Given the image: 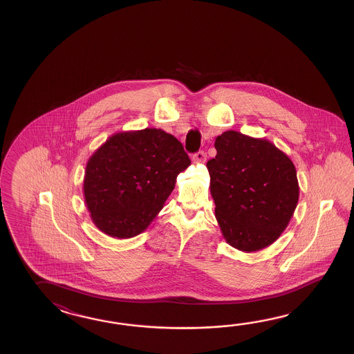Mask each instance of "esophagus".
<instances>
[{"label": "esophagus", "mask_w": 354, "mask_h": 354, "mask_svg": "<svg viewBox=\"0 0 354 354\" xmlns=\"http://www.w3.org/2000/svg\"><path fill=\"white\" fill-rule=\"evenodd\" d=\"M194 160L196 163H203L206 160V154L203 151H198L194 156Z\"/></svg>", "instance_id": "obj_1"}]
</instances>
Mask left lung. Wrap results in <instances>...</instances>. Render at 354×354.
I'll list each match as a JSON object with an SVG mask.
<instances>
[{
  "instance_id": "obj_1",
  "label": "left lung",
  "mask_w": 354,
  "mask_h": 354,
  "mask_svg": "<svg viewBox=\"0 0 354 354\" xmlns=\"http://www.w3.org/2000/svg\"><path fill=\"white\" fill-rule=\"evenodd\" d=\"M207 162L215 218L226 243L244 253L270 247L285 232L299 203L296 168L266 138L227 130Z\"/></svg>"
}]
</instances>
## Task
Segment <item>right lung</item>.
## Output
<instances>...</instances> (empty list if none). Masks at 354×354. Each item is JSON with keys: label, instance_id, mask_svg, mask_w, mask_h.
<instances>
[{"label": "right lung", "instance_id": "add662e5", "mask_svg": "<svg viewBox=\"0 0 354 354\" xmlns=\"http://www.w3.org/2000/svg\"><path fill=\"white\" fill-rule=\"evenodd\" d=\"M189 165L183 145L162 129L115 133L86 165L83 197L92 223L116 239L143 233Z\"/></svg>", "mask_w": 354, "mask_h": 354}]
</instances>
